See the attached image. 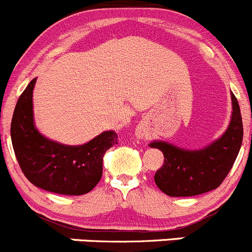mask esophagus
Listing matches in <instances>:
<instances>
[{
	"label": "esophagus",
	"instance_id": "1",
	"mask_svg": "<svg viewBox=\"0 0 252 252\" xmlns=\"http://www.w3.org/2000/svg\"><path fill=\"white\" fill-rule=\"evenodd\" d=\"M136 136H137L138 138L146 137V131L143 130L142 127H137V128H136Z\"/></svg>",
	"mask_w": 252,
	"mask_h": 252
}]
</instances>
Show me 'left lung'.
Instances as JSON below:
<instances>
[{
  "instance_id": "8db88e82",
  "label": "left lung",
  "mask_w": 252,
  "mask_h": 252,
  "mask_svg": "<svg viewBox=\"0 0 252 252\" xmlns=\"http://www.w3.org/2000/svg\"><path fill=\"white\" fill-rule=\"evenodd\" d=\"M231 101L229 127L221 137L203 150H183L163 141L150 143L164 156V163L156 172L155 182L167 195H198L222 183L238 157L244 136L240 106L232 93Z\"/></svg>"
}]
</instances>
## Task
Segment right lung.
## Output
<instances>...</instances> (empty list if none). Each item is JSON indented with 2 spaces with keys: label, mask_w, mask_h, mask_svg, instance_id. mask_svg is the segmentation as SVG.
Listing matches in <instances>:
<instances>
[{
  "label": "right lung",
  "mask_w": 252,
  "mask_h": 252,
  "mask_svg": "<svg viewBox=\"0 0 252 252\" xmlns=\"http://www.w3.org/2000/svg\"><path fill=\"white\" fill-rule=\"evenodd\" d=\"M33 79L14 107L11 140L18 164L38 188L65 195L92 190L102 176L105 152L117 145L114 131H105L81 146H66L40 135L33 121Z\"/></svg>",
  "instance_id": "right-lung-1"
}]
</instances>
